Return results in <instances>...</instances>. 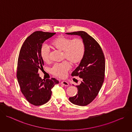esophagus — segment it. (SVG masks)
<instances>
[{"mask_svg":"<svg viewBox=\"0 0 132 132\" xmlns=\"http://www.w3.org/2000/svg\"><path fill=\"white\" fill-rule=\"evenodd\" d=\"M61 84L64 85V86H68L69 84V83L65 81H62L61 82Z\"/></svg>","mask_w":132,"mask_h":132,"instance_id":"1","label":"esophagus"}]
</instances>
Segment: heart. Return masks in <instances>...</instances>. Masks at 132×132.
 Segmentation results:
<instances>
[{"label": "heart", "instance_id": "obj_1", "mask_svg": "<svg viewBox=\"0 0 132 132\" xmlns=\"http://www.w3.org/2000/svg\"><path fill=\"white\" fill-rule=\"evenodd\" d=\"M51 45L54 49L63 52L64 59L68 60L73 65H78L83 60L85 47L83 40L80 38L71 39L62 36H58L51 41ZM40 55L45 63L50 62V50L46 45L41 46ZM70 62L64 61L54 64L51 69L52 75L60 78H65L71 68Z\"/></svg>", "mask_w": 132, "mask_h": 132}]
</instances>
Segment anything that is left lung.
<instances>
[{
    "instance_id": "8db88e82",
    "label": "left lung",
    "mask_w": 132,
    "mask_h": 132,
    "mask_svg": "<svg viewBox=\"0 0 132 132\" xmlns=\"http://www.w3.org/2000/svg\"><path fill=\"white\" fill-rule=\"evenodd\" d=\"M68 35L81 36L85 43V50L83 60L72 73L73 77L78 76L82 81L77 85L78 94L69 97L73 104L86 106L97 95L104 80L105 57L97 42L85 31L66 33Z\"/></svg>"
}]
</instances>
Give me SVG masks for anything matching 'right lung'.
Wrapping results in <instances>:
<instances>
[{
  "label": "right lung",
  "mask_w": 132,
  "mask_h": 132,
  "mask_svg": "<svg viewBox=\"0 0 132 132\" xmlns=\"http://www.w3.org/2000/svg\"><path fill=\"white\" fill-rule=\"evenodd\" d=\"M55 33L35 31L24 41L20 50L17 78L22 93L30 104L39 106L50 99L51 89L59 81L54 78L42 80L38 73L44 62L40 55L42 43Z\"/></svg>",
  "instance_id": "add662e5"
}]
</instances>
